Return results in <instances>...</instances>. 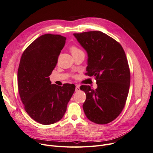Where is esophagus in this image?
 Here are the masks:
<instances>
[{
    "mask_svg": "<svg viewBox=\"0 0 153 153\" xmlns=\"http://www.w3.org/2000/svg\"><path fill=\"white\" fill-rule=\"evenodd\" d=\"M79 91V86L78 85H76L75 88V91Z\"/></svg>",
    "mask_w": 153,
    "mask_h": 153,
    "instance_id": "34e87169",
    "label": "esophagus"
}]
</instances>
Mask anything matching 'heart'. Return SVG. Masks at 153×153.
<instances>
[{
  "instance_id": "heart-1",
  "label": "heart",
  "mask_w": 153,
  "mask_h": 153,
  "mask_svg": "<svg viewBox=\"0 0 153 153\" xmlns=\"http://www.w3.org/2000/svg\"><path fill=\"white\" fill-rule=\"evenodd\" d=\"M70 51L71 52V54H75V53H78V52H82V51L79 50L78 48H77L76 47H75V46H73L70 48Z\"/></svg>"
}]
</instances>
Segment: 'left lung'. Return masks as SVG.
<instances>
[{
    "label": "left lung",
    "instance_id": "1",
    "mask_svg": "<svg viewBox=\"0 0 153 153\" xmlns=\"http://www.w3.org/2000/svg\"><path fill=\"white\" fill-rule=\"evenodd\" d=\"M88 55L86 75L94 76L96 90L82 85L86 94L83 105L91 121L105 125L118 117L129 92L130 71L125 51L120 43L100 31L74 33Z\"/></svg>",
    "mask_w": 153,
    "mask_h": 153
}]
</instances>
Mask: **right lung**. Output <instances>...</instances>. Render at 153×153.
Wrapping results in <instances>:
<instances>
[{
    "label": "right lung",
    "instance_id": "1",
    "mask_svg": "<svg viewBox=\"0 0 153 153\" xmlns=\"http://www.w3.org/2000/svg\"><path fill=\"white\" fill-rule=\"evenodd\" d=\"M66 37L45 34L24 52L18 69V88L26 112L42 125L60 121L67 110L75 86L52 84L49 76L55 68Z\"/></svg>",
    "mask_w": 153,
    "mask_h": 153
}]
</instances>
